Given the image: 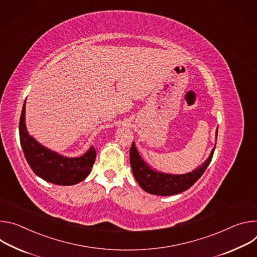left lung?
<instances>
[{"label": "left lung", "mask_w": 257, "mask_h": 257, "mask_svg": "<svg viewBox=\"0 0 257 257\" xmlns=\"http://www.w3.org/2000/svg\"><path fill=\"white\" fill-rule=\"evenodd\" d=\"M215 137L217 138V128ZM214 149L215 146L212 148L209 157L204 163L194 169L192 173L185 175H169L153 169L140 156L135 142H133L130 151V162L133 175L142 189L154 195L170 196L188 190L199 180V178H201L212 159Z\"/></svg>", "instance_id": "left-lung-1"}]
</instances>
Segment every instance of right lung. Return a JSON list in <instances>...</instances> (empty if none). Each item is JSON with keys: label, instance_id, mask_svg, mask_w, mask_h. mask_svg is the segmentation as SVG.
Wrapping results in <instances>:
<instances>
[{"label": "right lung", "instance_id": "1", "mask_svg": "<svg viewBox=\"0 0 257 257\" xmlns=\"http://www.w3.org/2000/svg\"><path fill=\"white\" fill-rule=\"evenodd\" d=\"M19 138L24 156L33 172L55 185L71 186L83 181L91 173L96 160V150L93 146L80 157L68 158L41 145L27 133L25 102L19 121Z\"/></svg>", "mask_w": 257, "mask_h": 257}]
</instances>
